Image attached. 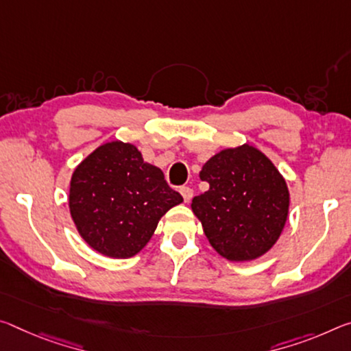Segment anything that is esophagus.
Segmentation results:
<instances>
[{
    "mask_svg": "<svg viewBox=\"0 0 351 351\" xmlns=\"http://www.w3.org/2000/svg\"><path fill=\"white\" fill-rule=\"evenodd\" d=\"M180 193L182 195V198H184L186 203L191 202L192 197H193V191H192L191 187H181L180 189Z\"/></svg>",
    "mask_w": 351,
    "mask_h": 351,
    "instance_id": "obj_1",
    "label": "esophagus"
}]
</instances>
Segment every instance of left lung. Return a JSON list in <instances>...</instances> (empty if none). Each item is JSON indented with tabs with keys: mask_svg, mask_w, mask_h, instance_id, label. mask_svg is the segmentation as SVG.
<instances>
[{
	"mask_svg": "<svg viewBox=\"0 0 351 351\" xmlns=\"http://www.w3.org/2000/svg\"><path fill=\"white\" fill-rule=\"evenodd\" d=\"M199 180L209 191L193 198L191 208L221 258L247 263L275 245L287 221L291 193L259 148L242 143L221 149L206 160Z\"/></svg>",
	"mask_w": 351,
	"mask_h": 351,
	"instance_id": "obj_1",
	"label": "left lung"
}]
</instances>
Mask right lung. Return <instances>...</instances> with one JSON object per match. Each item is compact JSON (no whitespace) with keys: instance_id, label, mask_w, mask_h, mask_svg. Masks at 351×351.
I'll return each instance as SVG.
<instances>
[{"instance_id":"obj_1","label":"right lung","mask_w":351,"mask_h":351,"mask_svg":"<svg viewBox=\"0 0 351 351\" xmlns=\"http://www.w3.org/2000/svg\"><path fill=\"white\" fill-rule=\"evenodd\" d=\"M182 203L159 167L143 160L130 142L112 141L76 165L69 208L80 236L99 254L136 256L153 237L167 210Z\"/></svg>"}]
</instances>
